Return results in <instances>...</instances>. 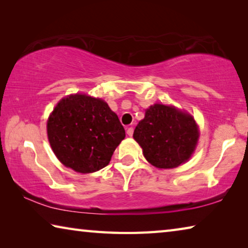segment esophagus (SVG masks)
Listing matches in <instances>:
<instances>
[{
	"instance_id": "obj_1",
	"label": "esophagus",
	"mask_w": 248,
	"mask_h": 248,
	"mask_svg": "<svg viewBox=\"0 0 248 248\" xmlns=\"http://www.w3.org/2000/svg\"><path fill=\"white\" fill-rule=\"evenodd\" d=\"M126 133H127V135H128V136H133V134H134V128H133V127H128Z\"/></svg>"
}]
</instances>
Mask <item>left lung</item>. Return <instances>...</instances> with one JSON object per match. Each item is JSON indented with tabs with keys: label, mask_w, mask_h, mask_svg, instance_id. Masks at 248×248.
<instances>
[{
	"label": "left lung",
	"mask_w": 248,
	"mask_h": 248,
	"mask_svg": "<svg viewBox=\"0 0 248 248\" xmlns=\"http://www.w3.org/2000/svg\"><path fill=\"white\" fill-rule=\"evenodd\" d=\"M192 115L173 107L155 104L134 131L147 161L159 169L179 167L190 158L198 140Z\"/></svg>",
	"instance_id": "1"
}]
</instances>
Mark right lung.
<instances>
[{"label": "right lung", "instance_id": "right-lung-1", "mask_svg": "<svg viewBox=\"0 0 248 248\" xmlns=\"http://www.w3.org/2000/svg\"><path fill=\"white\" fill-rule=\"evenodd\" d=\"M52 150L65 167L91 173L107 167L125 129L101 99L72 94L61 100L47 121Z\"/></svg>", "mask_w": 248, "mask_h": 248}]
</instances>
